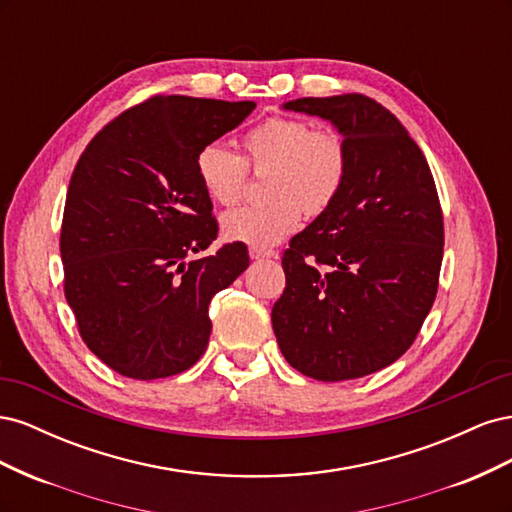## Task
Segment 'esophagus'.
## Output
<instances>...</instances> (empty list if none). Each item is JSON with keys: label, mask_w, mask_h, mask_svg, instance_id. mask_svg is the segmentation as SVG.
Returning a JSON list of instances; mask_svg holds the SVG:
<instances>
[{"label": "esophagus", "mask_w": 512, "mask_h": 512, "mask_svg": "<svg viewBox=\"0 0 512 512\" xmlns=\"http://www.w3.org/2000/svg\"><path fill=\"white\" fill-rule=\"evenodd\" d=\"M250 258H252V260L277 258V252H275V250H267V247H256V245H252V247H250Z\"/></svg>", "instance_id": "1"}]
</instances>
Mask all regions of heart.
I'll list each match as a JSON object with an SVG mask.
<instances>
[{
    "label": "heart",
    "mask_w": 512,
    "mask_h": 512,
    "mask_svg": "<svg viewBox=\"0 0 512 512\" xmlns=\"http://www.w3.org/2000/svg\"><path fill=\"white\" fill-rule=\"evenodd\" d=\"M243 156L218 143L196 153V177L213 203H239L247 181V166L267 170L262 205H247L226 213L222 232L228 241L267 247L284 241L301 224L303 211L318 215L327 209L348 173V149L333 130H312L299 117H269L241 138Z\"/></svg>",
    "instance_id": "1"
}]
</instances>
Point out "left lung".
Returning a JSON list of instances; mask_svg holds the SVG:
<instances>
[{
    "instance_id": "left-lung-1",
    "label": "left lung",
    "mask_w": 512,
    "mask_h": 512,
    "mask_svg": "<svg viewBox=\"0 0 512 512\" xmlns=\"http://www.w3.org/2000/svg\"><path fill=\"white\" fill-rule=\"evenodd\" d=\"M284 108L333 123L348 173L333 203L290 239L273 331L303 376L363 378L412 346L436 299L444 245L436 183L408 130L376 100L344 94Z\"/></svg>"
}]
</instances>
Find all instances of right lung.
<instances>
[{"mask_svg": "<svg viewBox=\"0 0 512 512\" xmlns=\"http://www.w3.org/2000/svg\"><path fill=\"white\" fill-rule=\"evenodd\" d=\"M256 108L153 96L104 126L76 162L61 222L64 292L87 348L117 374L156 380L205 354L209 303L250 265L218 237L196 153Z\"/></svg>", "mask_w": 512, "mask_h": 512, "instance_id": "right-lung-1", "label": "right lung"}]
</instances>
